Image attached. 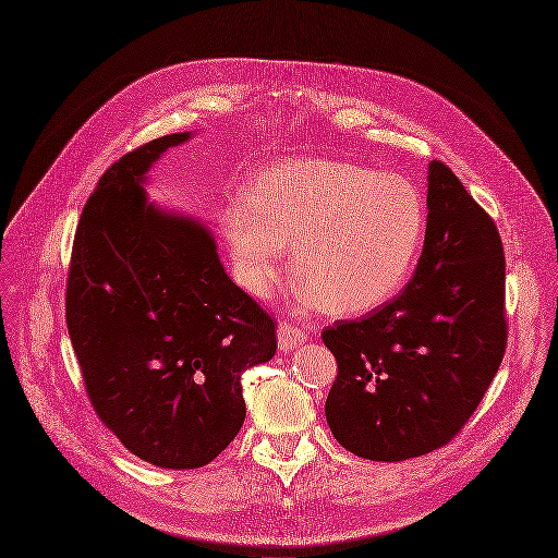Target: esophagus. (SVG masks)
Segmentation results:
<instances>
[{
    "label": "esophagus",
    "instance_id": "esophagus-1",
    "mask_svg": "<svg viewBox=\"0 0 558 558\" xmlns=\"http://www.w3.org/2000/svg\"><path fill=\"white\" fill-rule=\"evenodd\" d=\"M307 338H311V336H307L305 328L292 324L290 319H284V322L278 324V347H280V352H292V349L301 347Z\"/></svg>",
    "mask_w": 558,
    "mask_h": 558
}]
</instances>
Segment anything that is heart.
Instances as JSON below:
<instances>
[{"instance_id": "heart-1", "label": "heart", "mask_w": 558, "mask_h": 558, "mask_svg": "<svg viewBox=\"0 0 558 558\" xmlns=\"http://www.w3.org/2000/svg\"><path fill=\"white\" fill-rule=\"evenodd\" d=\"M222 230L247 292L271 290L292 243L296 278L322 311L356 315L402 290L423 245L425 204L407 179L365 165L278 160L227 204Z\"/></svg>"}]
</instances>
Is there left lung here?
<instances>
[{
  "instance_id": "left-lung-1",
  "label": "left lung",
  "mask_w": 558,
  "mask_h": 558,
  "mask_svg": "<svg viewBox=\"0 0 558 558\" xmlns=\"http://www.w3.org/2000/svg\"><path fill=\"white\" fill-rule=\"evenodd\" d=\"M338 375L326 421L375 462L456 439L506 354V255L497 225L441 160L429 162L427 230L414 278L361 319L322 331Z\"/></svg>"
}]
</instances>
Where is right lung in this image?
Returning a JSON list of instances; mask_svg holds the SVG:
<instances>
[{
  "mask_svg": "<svg viewBox=\"0 0 558 558\" xmlns=\"http://www.w3.org/2000/svg\"><path fill=\"white\" fill-rule=\"evenodd\" d=\"M174 133L102 172L75 227L66 326L98 421L133 456L197 469L245 421L241 375L274 359L276 322L230 280L199 222L147 204L140 181Z\"/></svg>",
  "mask_w": 558,
  "mask_h": 558,
  "instance_id": "1",
  "label": "right lung"
}]
</instances>
